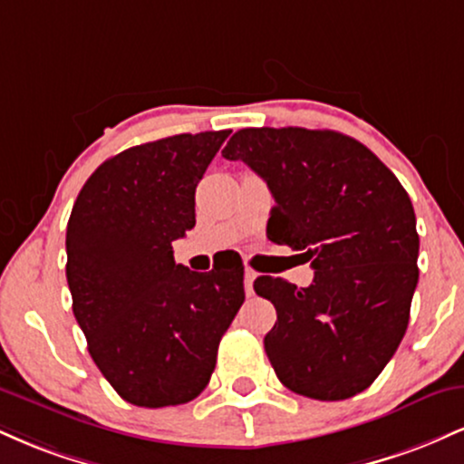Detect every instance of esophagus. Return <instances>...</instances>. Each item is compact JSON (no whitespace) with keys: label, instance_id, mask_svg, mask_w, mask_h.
<instances>
[{"label":"esophagus","instance_id":"34e87169","mask_svg":"<svg viewBox=\"0 0 464 464\" xmlns=\"http://www.w3.org/2000/svg\"><path fill=\"white\" fill-rule=\"evenodd\" d=\"M255 276H257V273H255V270H250V268L244 270V290H246L248 296H253V281H255Z\"/></svg>","mask_w":464,"mask_h":464}]
</instances>
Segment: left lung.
Returning a JSON list of instances; mask_svg holds the SVG:
<instances>
[{"instance_id": "1", "label": "left lung", "mask_w": 464, "mask_h": 464, "mask_svg": "<svg viewBox=\"0 0 464 464\" xmlns=\"http://www.w3.org/2000/svg\"><path fill=\"white\" fill-rule=\"evenodd\" d=\"M222 157L268 183V237L303 250L314 268L307 287L255 279L276 310L264 338L276 377L318 401L358 395L395 355L419 281L406 189L369 148L335 130L242 129Z\"/></svg>"}]
</instances>
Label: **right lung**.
<instances>
[{
  "label": "right lung",
  "mask_w": 464,
  "mask_h": 464,
  "mask_svg": "<svg viewBox=\"0 0 464 464\" xmlns=\"http://www.w3.org/2000/svg\"><path fill=\"white\" fill-rule=\"evenodd\" d=\"M228 130L165 137L106 159L67 222V284L89 353L141 408L196 399L244 303V266L194 273L174 239L196 225V185Z\"/></svg>",
  "instance_id": "add662e5"
}]
</instances>
